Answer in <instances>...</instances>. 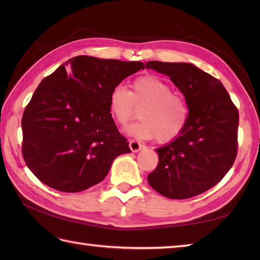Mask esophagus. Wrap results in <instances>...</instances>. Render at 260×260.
Returning <instances> with one entry per match:
<instances>
[{
  "instance_id": "obj_1",
  "label": "esophagus",
  "mask_w": 260,
  "mask_h": 260,
  "mask_svg": "<svg viewBox=\"0 0 260 260\" xmlns=\"http://www.w3.org/2000/svg\"><path fill=\"white\" fill-rule=\"evenodd\" d=\"M129 148L132 150V152H139V151H141L142 145H141V143H139L137 141L132 140V141H129Z\"/></svg>"
}]
</instances>
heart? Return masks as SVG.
<instances>
[{"instance_id":"b5f03b06","label":"heart","mask_w":260,"mask_h":260,"mask_svg":"<svg viewBox=\"0 0 260 260\" xmlns=\"http://www.w3.org/2000/svg\"><path fill=\"white\" fill-rule=\"evenodd\" d=\"M112 117L120 126L134 119L140 108L139 123L128 127V134L142 140L156 137L159 143H170L181 135L189 120V107L180 93L171 91L167 81L146 75L132 82V89L115 86L108 96Z\"/></svg>"}]
</instances>
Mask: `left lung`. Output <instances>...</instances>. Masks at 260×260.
Segmentation results:
<instances>
[{
    "label": "left lung",
    "instance_id": "left-lung-1",
    "mask_svg": "<svg viewBox=\"0 0 260 260\" xmlns=\"http://www.w3.org/2000/svg\"><path fill=\"white\" fill-rule=\"evenodd\" d=\"M145 68L169 76L189 107L181 135L155 150L158 164L147 175L148 183L175 200L201 194L221 181L235 162L238 109L221 81L191 63L148 61Z\"/></svg>",
    "mask_w": 260,
    "mask_h": 260
}]
</instances>
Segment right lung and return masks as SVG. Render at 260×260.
<instances>
[{"instance_id": "right-lung-1", "label": "right lung", "mask_w": 260, "mask_h": 260, "mask_svg": "<svg viewBox=\"0 0 260 260\" xmlns=\"http://www.w3.org/2000/svg\"><path fill=\"white\" fill-rule=\"evenodd\" d=\"M141 69L140 61L78 56L40 82L22 117V154L42 183L84 191L105 179L116 157L131 152L109 113L108 96Z\"/></svg>"}]
</instances>
